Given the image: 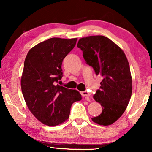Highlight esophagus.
I'll return each mask as SVG.
<instances>
[{
    "label": "esophagus",
    "mask_w": 152,
    "mask_h": 152,
    "mask_svg": "<svg viewBox=\"0 0 152 152\" xmlns=\"http://www.w3.org/2000/svg\"><path fill=\"white\" fill-rule=\"evenodd\" d=\"M81 94L83 97H89L91 95L90 93H89L88 91H82V92H81Z\"/></svg>",
    "instance_id": "obj_1"
}]
</instances>
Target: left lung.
<instances>
[{
	"label": "left lung",
	"mask_w": 152,
	"mask_h": 152,
	"mask_svg": "<svg viewBox=\"0 0 152 152\" xmlns=\"http://www.w3.org/2000/svg\"><path fill=\"white\" fill-rule=\"evenodd\" d=\"M77 46L95 74L103 77L99 89L93 95L102 111L92 120L99 125H111L125 111L132 96V78L125 54L115 43L101 35L80 39Z\"/></svg>",
	"instance_id": "left-lung-1"
}]
</instances>
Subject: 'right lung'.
I'll return each instance as SVG.
<instances>
[{
	"label": "right lung",
	"mask_w": 152,
	"mask_h": 152,
	"mask_svg": "<svg viewBox=\"0 0 152 152\" xmlns=\"http://www.w3.org/2000/svg\"><path fill=\"white\" fill-rule=\"evenodd\" d=\"M77 40L49 39L31 48L25 59L20 81L23 95L31 113L45 125L63 123L69 118L72 103L82 99L77 91L57 84L63 76L62 61Z\"/></svg>",
	"instance_id": "1"
}]
</instances>
